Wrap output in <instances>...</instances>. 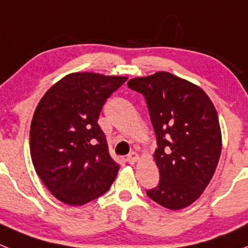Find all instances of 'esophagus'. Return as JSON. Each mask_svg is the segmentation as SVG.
<instances>
[{"mask_svg":"<svg viewBox=\"0 0 248 248\" xmlns=\"http://www.w3.org/2000/svg\"><path fill=\"white\" fill-rule=\"evenodd\" d=\"M137 160H139V154H137V153H135V152H131L126 156V161L129 163H131V165H132V163L136 162Z\"/></svg>","mask_w":248,"mask_h":248,"instance_id":"34e87169","label":"esophagus"}]
</instances>
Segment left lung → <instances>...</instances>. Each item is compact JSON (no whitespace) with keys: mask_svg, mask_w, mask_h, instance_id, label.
<instances>
[{"mask_svg":"<svg viewBox=\"0 0 248 248\" xmlns=\"http://www.w3.org/2000/svg\"><path fill=\"white\" fill-rule=\"evenodd\" d=\"M127 87L144 96L156 135L160 181L148 197L170 210L191 205L210 183L221 155L215 106L200 87L166 71L131 78Z\"/></svg>","mask_w":248,"mask_h":248,"instance_id":"8db88e82","label":"left lung"}]
</instances>
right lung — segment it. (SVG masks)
I'll return each instance as SVG.
<instances>
[{
    "label": "right lung",
    "mask_w": 248,
    "mask_h": 248,
    "mask_svg": "<svg viewBox=\"0 0 248 248\" xmlns=\"http://www.w3.org/2000/svg\"><path fill=\"white\" fill-rule=\"evenodd\" d=\"M127 78L96 73L64 76L44 94L30 130L35 172L57 200L83 205L107 192L119 170L98 119Z\"/></svg>",
    "instance_id": "right-lung-1"
}]
</instances>
